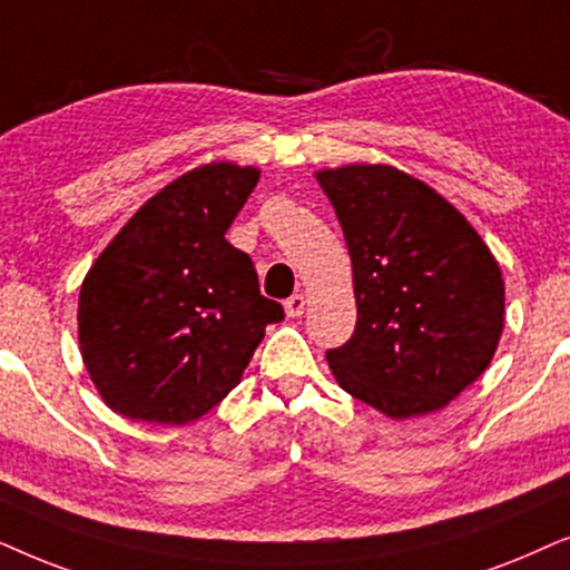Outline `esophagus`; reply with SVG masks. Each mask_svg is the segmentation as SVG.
I'll list each match as a JSON object with an SVG mask.
<instances>
[{
    "label": "esophagus",
    "mask_w": 570,
    "mask_h": 570,
    "mask_svg": "<svg viewBox=\"0 0 570 570\" xmlns=\"http://www.w3.org/2000/svg\"><path fill=\"white\" fill-rule=\"evenodd\" d=\"M305 305H307L305 294H292V297L284 302V309L289 317H299L302 313H305Z\"/></svg>",
    "instance_id": "obj_1"
}]
</instances>
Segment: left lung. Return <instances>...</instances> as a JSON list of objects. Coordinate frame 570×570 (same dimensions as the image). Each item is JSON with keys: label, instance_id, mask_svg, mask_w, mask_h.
Returning a JSON list of instances; mask_svg holds the SVG:
<instances>
[{"label": "left lung", "instance_id": "obj_1", "mask_svg": "<svg viewBox=\"0 0 570 570\" xmlns=\"http://www.w3.org/2000/svg\"><path fill=\"white\" fill-rule=\"evenodd\" d=\"M352 257L356 328L325 352L354 399L409 420L440 412L480 377L505 323L495 255L456 208L389 164L315 171Z\"/></svg>", "mask_w": 570, "mask_h": 570}]
</instances>
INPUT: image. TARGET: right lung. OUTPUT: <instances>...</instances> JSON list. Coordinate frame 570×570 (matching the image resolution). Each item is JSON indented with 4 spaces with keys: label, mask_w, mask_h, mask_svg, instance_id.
<instances>
[{
    "label": "right lung",
    "mask_w": 570,
    "mask_h": 570,
    "mask_svg": "<svg viewBox=\"0 0 570 570\" xmlns=\"http://www.w3.org/2000/svg\"><path fill=\"white\" fill-rule=\"evenodd\" d=\"M261 169L210 161L142 203L90 265L78 341L106 406L127 420L187 424L208 414L284 307L257 289L249 255L226 242Z\"/></svg>",
    "instance_id": "right-lung-1"
}]
</instances>
